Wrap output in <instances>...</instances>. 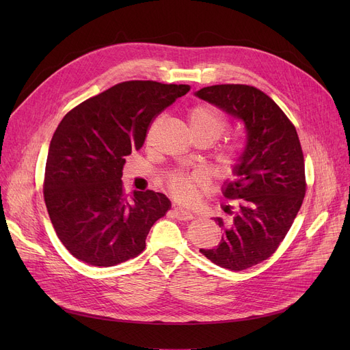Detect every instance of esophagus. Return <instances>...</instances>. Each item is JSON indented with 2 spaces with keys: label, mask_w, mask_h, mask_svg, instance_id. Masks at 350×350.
Returning a JSON list of instances; mask_svg holds the SVG:
<instances>
[{
  "label": "esophagus",
  "mask_w": 350,
  "mask_h": 350,
  "mask_svg": "<svg viewBox=\"0 0 350 350\" xmlns=\"http://www.w3.org/2000/svg\"><path fill=\"white\" fill-rule=\"evenodd\" d=\"M172 213H173V215H174L177 219H180V221H190V219L194 218L190 211H186V210L178 208V207L173 208Z\"/></svg>",
  "instance_id": "34e87169"
}]
</instances>
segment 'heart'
I'll return each mask as SVG.
<instances>
[{"mask_svg": "<svg viewBox=\"0 0 350 350\" xmlns=\"http://www.w3.org/2000/svg\"><path fill=\"white\" fill-rule=\"evenodd\" d=\"M187 122L194 139L204 140L208 144L223 136L228 129V119L221 109L210 103H196L187 110ZM244 154V143L231 137L227 139L217 150L218 167L230 172L240 163ZM206 186V177L201 173H174L172 174L165 187L180 203L191 204L197 200L198 191Z\"/></svg>", "mask_w": 350, "mask_h": 350, "instance_id": "b5f03b06", "label": "heart"}]
</instances>
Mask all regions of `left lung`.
<instances>
[{"mask_svg":"<svg viewBox=\"0 0 350 350\" xmlns=\"http://www.w3.org/2000/svg\"><path fill=\"white\" fill-rule=\"evenodd\" d=\"M204 99L245 124L247 147L235 167V180L223 189L237 207L226 210L228 223L215 217L221 243L200 252L215 265L243 271L278 250L306 193L305 160L297 129L282 109L255 86L241 83L200 89Z\"/></svg>","mask_w":350,"mask_h":350,"instance_id":"8db88e82","label":"left lung"}]
</instances>
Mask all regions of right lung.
<instances>
[{
	"mask_svg": "<svg viewBox=\"0 0 350 350\" xmlns=\"http://www.w3.org/2000/svg\"><path fill=\"white\" fill-rule=\"evenodd\" d=\"M189 90L156 81L120 82L70 109L58 124L44 200L55 232L79 261L113 267L146 248L152 226L172 204L153 190L126 194L124 157L140 150L156 116Z\"/></svg>",
	"mask_w": 350,
	"mask_h": 350,
	"instance_id": "1",
	"label": "right lung"
}]
</instances>
